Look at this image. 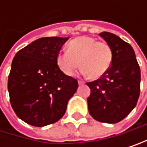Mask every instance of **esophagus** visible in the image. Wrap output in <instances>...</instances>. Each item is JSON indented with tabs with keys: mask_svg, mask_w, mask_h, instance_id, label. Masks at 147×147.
I'll use <instances>...</instances> for the list:
<instances>
[{
	"mask_svg": "<svg viewBox=\"0 0 147 147\" xmlns=\"http://www.w3.org/2000/svg\"><path fill=\"white\" fill-rule=\"evenodd\" d=\"M84 84V81H82V80H78V84L79 86H81V84Z\"/></svg>",
	"mask_w": 147,
	"mask_h": 147,
	"instance_id": "esophagus-1",
	"label": "esophagus"
}]
</instances>
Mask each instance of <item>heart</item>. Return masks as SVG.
<instances>
[{"label": "heart", "mask_w": 147, "mask_h": 147, "mask_svg": "<svg viewBox=\"0 0 147 147\" xmlns=\"http://www.w3.org/2000/svg\"><path fill=\"white\" fill-rule=\"evenodd\" d=\"M113 61L111 47L104 41L91 37H78L68 43L66 51H61L56 56L58 68L67 76H73L77 69L92 78L104 75Z\"/></svg>", "instance_id": "heart-1"}]
</instances>
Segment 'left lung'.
<instances>
[{"instance_id": "obj_1", "label": "left lung", "mask_w": 147, "mask_h": 147, "mask_svg": "<svg viewBox=\"0 0 147 147\" xmlns=\"http://www.w3.org/2000/svg\"><path fill=\"white\" fill-rule=\"evenodd\" d=\"M113 51L110 68L99 79L86 83L91 89L88 110L93 119L116 123L132 111L140 92V68L129 43L110 32L99 34Z\"/></svg>"}]
</instances>
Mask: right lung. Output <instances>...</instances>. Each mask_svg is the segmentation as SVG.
Listing matches in <instances>:
<instances>
[{"label": "right lung", "instance_id": "add662e5", "mask_svg": "<svg viewBox=\"0 0 147 147\" xmlns=\"http://www.w3.org/2000/svg\"><path fill=\"white\" fill-rule=\"evenodd\" d=\"M68 38H40L15 55L8 79L13 110L28 124L42 127L59 121L77 92L76 78L65 75L56 56Z\"/></svg>", "mask_w": 147, "mask_h": 147}]
</instances>
